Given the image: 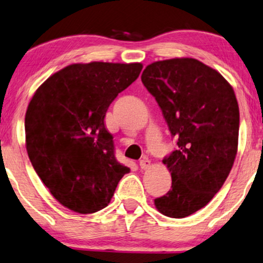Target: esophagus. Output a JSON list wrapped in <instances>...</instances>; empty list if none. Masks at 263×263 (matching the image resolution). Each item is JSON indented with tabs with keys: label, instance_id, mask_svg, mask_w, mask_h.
<instances>
[{
	"label": "esophagus",
	"instance_id": "esophagus-1",
	"mask_svg": "<svg viewBox=\"0 0 263 263\" xmlns=\"http://www.w3.org/2000/svg\"><path fill=\"white\" fill-rule=\"evenodd\" d=\"M150 166V161L149 159H146V157H143V159L139 161V167L142 168V170H146V168H149Z\"/></svg>",
	"mask_w": 263,
	"mask_h": 263
}]
</instances>
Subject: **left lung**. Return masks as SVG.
Segmentation results:
<instances>
[{"label":"left lung","instance_id":"left-lung-1","mask_svg":"<svg viewBox=\"0 0 263 263\" xmlns=\"http://www.w3.org/2000/svg\"><path fill=\"white\" fill-rule=\"evenodd\" d=\"M142 83L177 139V149L162 160L172 187L155 198V207L170 218H186L212 201L233 166L239 132L236 95L218 71L190 58L153 62Z\"/></svg>","mask_w":263,"mask_h":263}]
</instances>
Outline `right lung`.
Returning <instances> with one entry per match:
<instances>
[{"label": "right lung", "instance_id": "add662e5", "mask_svg": "<svg viewBox=\"0 0 263 263\" xmlns=\"http://www.w3.org/2000/svg\"><path fill=\"white\" fill-rule=\"evenodd\" d=\"M142 64H73L38 87L25 115L26 150L50 194L91 214L107 207L129 168L118 162L104 117Z\"/></svg>", "mask_w": 263, "mask_h": 263}]
</instances>
